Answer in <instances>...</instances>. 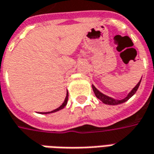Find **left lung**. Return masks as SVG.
Instances as JSON below:
<instances>
[{
	"label": "left lung",
	"mask_w": 154,
	"mask_h": 154,
	"mask_svg": "<svg viewBox=\"0 0 154 154\" xmlns=\"http://www.w3.org/2000/svg\"><path fill=\"white\" fill-rule=\"evenodd\" d=\"M141 80H142V78H141ZM141 80L139 81V82L137 83L134 88H133V90L131 91V92L128 93V95L125 98H123L122 100H116L114 98H112L110 97H108V96H106L104 95L103 93H102L101 92H99L97 88L92 85V90H93V92L95 93L96 97L98 98L99 100H101L103 103H105V104H108V105H118V104H121L122 103H125L126 101H128V100L129 99L130 97H132L134 94H135V92H137V88L139 87V85H140V82H141Z\"/></svg>",
	"instance_id": "8db88e82"
}]
</instances>
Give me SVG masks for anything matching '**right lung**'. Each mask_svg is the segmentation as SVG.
Returning <instances> with one entry per match:
<instances>
[{
  "label": "right lung",
  "instance_id": "obj_1",
  "mask_svg": "<svg viewBox=\"0 0 154 154\" xmlns=\"http://www.w3.org/2000/svg\"><path fill=\"white\" fill-rule=\"evenodd\" d=\"M67 100H68V92L66 93V97H65V100H64V102L62 103V105L60 106L59 107H57V109H55L53 111H51V112H40V113H42V114H47V113H51V112H57V111L61 110L62 108H64V107L66 105V103H67Z\"/></svg>",
  "mask_w": 154,
  "mask_h": 154
}]
</instances>
